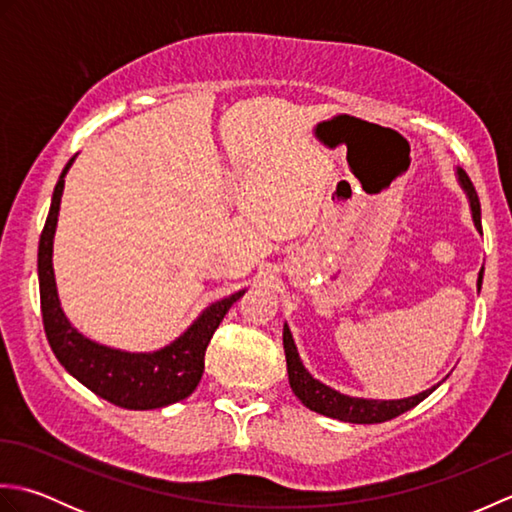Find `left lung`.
Here are the masks:
<instances>
[{
	"instance_id": "obj_1",
	"label": "left lung",
	"mask_w": 512,
	"mask_h": 512,
	"mask_svg": "<svg viewBox=\"0 0 512 512\" xmlns=\"http://www.w3.org/2000/svg\"><path fill=\"white\" fill-rule=\"evenodd\" d=\"M458 176L462 187L469 193L471 200V211H473V222L477 226V231H482V211H480V200H477V193L473 189V182L462 169H458ZM482 279H484V266L480 270V277H477V290L482 288ZM284 350H286V365H288V380L290 387L295 391V396L306 405L308 409L323 413V416L334 418V420H343V422H354V424H376V422H385L400 416L409 409H413L427 398L433 389L422 391L418 396L411 398H402V400H365V398H350L345 394H339L332 387L319 383L314 380L308 369L303 367L299 352L295 347V341H292V334L288 330V325H284Z\"/></svg>"
}]
</instances>
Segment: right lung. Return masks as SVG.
I'll list each match as a JSON object with an SVG mask.
<instances>
[{"label":"right lung","instance_id":"add662e5","mask_svg":"<svg viewBox=\"0 0 512 512\" xmlns=\"http://www.w3.org/2000/svg\"><path fill=\"white\" fill-rule=\"evenodd\" d=\"M72 160L74 158L68 160L57 187H54L48 220L39 237V297L43 330H46L48 343L54 356L59 358V363L79 383L92 389L96 396L112 402V405L138 411L173 405V402L191 396L193 389L198 387L204 372V352L211 343V336L217 330V325L222 323L228 308L244 295V290L222 301H215L180 339L154 354L118 352L112 347L85 339L65 319L52 273V237L54 228H57L65 182L63 178Z\"/></svg>","mask_w":512,"mask_h":512}]
</instances>
